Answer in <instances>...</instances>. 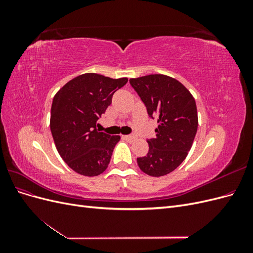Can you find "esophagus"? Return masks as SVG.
<instances>
[{"mask_svg": "<svg viewBox=\"0 0 253 253\" xmlns=\"http://www.w3.org/2000/svg\"><path fill=\"white\" fill-rule=\"evenodd\" d=\"M122 137H124L126 140H127L129 142H133L136 139V137L134 135H125V136H122Z\"/></svg>", "mask_w": 253, "mask_h": 253, "instance_id": "34e87169", "label": "esophagus"}]
</instances>
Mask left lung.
Segmentation results:
<instances>
[{
  "instance_id": "left-lung-1",
  "label": "left lung",
  "mask_w": 253,
  "mask_h": 253,
  "mask_svg": "<svg viewBox=\"0 0 253 253\" xmlns=\"http://www.w3.org/2000/svg\"><path fill=\"white\" fill-rule=\"evenodd\" d=\"M129 84L149 117L158 124L156 137L148 139V154L137 158V164L154 177L169 174L185 160L195 138L198 118L194 98L179 81L165 75L132 78Z\"/></svg>"
}]
</instances>
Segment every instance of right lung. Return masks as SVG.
<instances>
[{
    "instance_id": "add662e5",
    "label": "right lung",
    "mask_w": 253,
    "mask_h": 253,
    "mask_svg": "<svg viewBox=\"0 0 253 253\" xmlns=\"http://www.w3.org/2000/svg\"><path fill=\"white\" fill-rule=\"evenodd\" d=\"M126 82V78L83 74L68 81L53 97L51 135L60 156L75 172L97 176L108 168L120 136L99 132L97 120L112 103L115 91Z\"/></svg>"
}]
</instances>
